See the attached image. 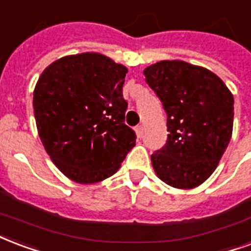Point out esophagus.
I'll use <instances>...</instances> for the list:
<instances>
[{
    "label": "esophagus",
    "instance_id": "34e87169",
    "mask_svg": "<svg viewBox=\"0 0 251 251\" xmlns=\"http://www.w3.org/2000/svg\"><path fill=\"white\" fill-rule=\"evenodd\" d=\"M135 133H137V135H138L139 138H142V135H143V126L142 125L137 126V127H135Z\"/></svg>",
    "mask_w": 251,
    "mask_h": 251
}]
</instances>
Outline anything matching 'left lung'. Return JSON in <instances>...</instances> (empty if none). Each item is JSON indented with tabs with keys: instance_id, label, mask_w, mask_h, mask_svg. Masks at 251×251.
Wrapping results in <instances>:
<instances>
[{
	"instance_id": "1",
	"label": "left lung",
	"mask_w": 251,
	"mask_h": 251,
	"mask_svg": "<svg viewBox=\"0 0 251 251\" xmlns=\"http://www.w3.org/2000/svg\"><path fill=\"white\" fill-rule=\"evenodd\" d=\"M167 114V141L151 155L156 175L175 188L198 187L213 174L232 138L234 99L217 75L181 60L143 71Z\"/></svg>"
}]
</instances>
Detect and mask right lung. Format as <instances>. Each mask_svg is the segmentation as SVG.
I'll use <instances>...</instances> for the list:
<instances>
[{"instance_id": "obj_1", "label": "right lung", "mask_w": 251, "mask_h": 251, "mask_svg": "<svg viewBox=\"0 0 251 251\" xmlns=\"http://www.w3.org/2000/svg\"><path fill=\"white\" fill-rule=\"evenodd\" d=\"M127 68L101 53L50 64L34 91L36 127L47 154L71 180L92 184L112 176L135 146L122 96Z\"/></svg>"}]
</instances>
